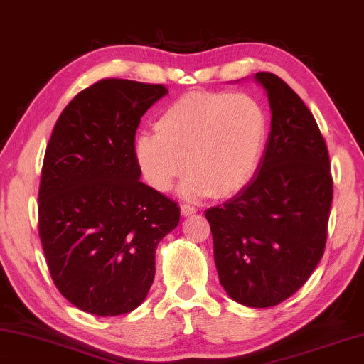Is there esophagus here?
Wrapping results in <instances>:
<instances>
[{
  "instance_id": "obj_1",
  "label": "esophagus",
  "mask_w": 364,
  "mask_h": 364,
  "mask_svg": "<svg viewBox=\"0 0 364 364\" xmlns=\"http://www.w3.org/2000/svg\"><path fill=\"white\" fill-rule=\"evenodd\" d=\"M196 213V208H193L192 205H182L181 206V214L182 215H192Z\"/></svg>"
}]
</instances>
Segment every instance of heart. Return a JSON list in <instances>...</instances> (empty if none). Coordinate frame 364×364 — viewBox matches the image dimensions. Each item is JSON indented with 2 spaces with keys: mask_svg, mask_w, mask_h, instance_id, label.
<instances>
[{
  "mask_svg": "<svg viewBox=\"0 0 364 364\" xmlns=\"http://www.w3.org/2000/svg\"><path fill=\"white\" fill-rule=\"evenodd\" d=\"M269 136V117L251 94L193 91L168 105L155 134L134 144L140 174L156 192H168L183 171V198L240 192L256 172Z\"/></svg>",
  "mask_w": 364,
  "mask_h": 364,
  "instance_id": "1",
  "label": "heart"
}]
</instances>
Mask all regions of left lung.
<instances>
[{"label":"left lung","instance_id":"left-lung-1","mask_svg":"<svg viewBox=\"0 0 364 364\" xmlns=\"http://www.w3.org/2000/svg\"><path fill=\"white\" fill-rule=\"evenodd\" d=\"M272 126L264 156L247 186L209 208L214 262L227 294L247 307L286 301L305 284L326 246L333 203L329 153L302 99L269 72Z\"/></svg>","mask_w":364,"mask_h":364}]
</instances>
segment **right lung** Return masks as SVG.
<instances>
[{
	"label": "right lung",
	"instance_id": "right-lung-1",
	"mask_svg": "<svg viewBox=\"0 0 364 364\" xmlns=\"http://www.w3.org/2000/svg\"><path fill=\"white\" fill-rule=\"evenodd\" d=\"M163 85L107 78L63 108L44 153L38 232L48 269L70 304L97 316L129 314L155 278L159 241L177 203L140 182L134 140Z\"/></svg>",
	"mask_w": 364,
	"mask_h": 364
}]
</instances>
